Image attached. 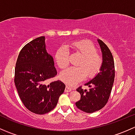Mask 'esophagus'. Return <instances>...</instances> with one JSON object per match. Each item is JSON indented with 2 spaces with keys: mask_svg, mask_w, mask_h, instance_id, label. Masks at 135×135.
Here are the masks:
<instances>
[{
  "mask_svg": "<svg viewBox=\"0 0 135 135\" xmlns=\"http://www.w3.org/2000/svg\"><path fill=\"white\" fill-rule=\"evenodd\" d=\"M72 91L71 88H69V86H67V85H66V88H65V92H70V91Z\"/></svg>",
  "mask_w": 135,
  "mask_h": 135,
  "instance_id": "34e87169",
  "label": "esophagus"
}]
</instances>
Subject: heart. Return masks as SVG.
Returning <instances> with one entry per match:
<instances>
[{
  "instance_id": "1",
  "label": "heart",
  "mask_w": 135,
  "mask_h": 135,
  "mask_svg": "<svg viewBox=\"0 0 135 135\" xmlns=\"http://www.w3.org/2000/svg\"><path fill=\"white\" fill-rule=\"evenodd\" d=\"M74 52L82 55L78 63V67H70L60 74V79L70 85H74L84 80L86 76L93 78L97 75L103 66V58L97 52V48L88 40H76L71 44ZM54 59L57 65L61 69L69 66L70 52L65 46H60L56 50Z\"/></svg>"
}]
</instances>
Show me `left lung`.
Segmentation results:
<instances>
[{"instance_id":"8db88e82","label":"left lung","mask_w":135,"mask_h":135,"mask_svg":"<svg viewBox=\"0 0 135 135\" xmlns=\"http://www.w3.org/2000/svg\"><path fill=\"white\" fill-rule=\"evenodd\" d=\"M103 55L101 70L93 79L85 85L89 87V90L79 87L76 91L81 98L76 103L78 108L86 113H93L102 109L108 102L112 89L115 77L114 61L112 53L101 40H97Z\"/></svg>"}]
</instances>
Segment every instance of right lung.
I'll return each mask as SVG.
<instances>
[{
    "instance_id": "obj_1",
    "label": "right lung",
    "mask_w": 135,
    "mask_h": 135,
    "mask_svg": "<svg viewBox=\"0 0 135 135\" xmlns=\"http://www.w3.org/2000/svg\"><path fill=\"white\" fill-rule=\"evenodd\" d=\"M56 75L54 59L46 51L45 36L34 39L21 49L14 82L23 104L31 112L44 114L56 107L65 85L60 80L46 84V80Z\"/></svg>"
}]
</instances>
